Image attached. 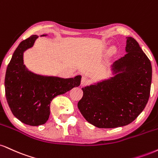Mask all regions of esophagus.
I'll use <instances>...</instances> for the list:
<instances>
[{
  "instance_id": "esophagus-1",
  "label": "esophagus",
  "mask_w": 158,
  "mask_h": 158,
  "mask_svg": "<svg viewBox=\"0 0 158 158\" xmlns=\"http://www.w3.org/2000/svg\"><path fill=\"white\" fill-rule=\"evenodd\" d=\"M90 83V80L88 79V78H87L86 77H83L81 78V85L82 86H85V85H88Z\"/></svg>"
}]
</instances>
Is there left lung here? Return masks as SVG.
<instances>
[{
    "label": "left lung",
    "mask_w": 158,
    "mask_h": 158,
    "mask_svg": "<svg viewBox=\"0 0 158 158\" xmlns=\"http://www.w3.org/2000/svg\"><path fill=\"white\" fill-rule=\"evenodd\" d=\"M127 54L114 62L113 77L82 88L78 108L98 128L132 123L145 108L150 95L152 64L134 38L127 37Z\"/></svg>",
    "instance_id": "1"
}]
</instances>
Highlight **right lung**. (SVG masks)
Returning a JSON list of instances; mask_svg holds the SVG:
<instances>
[{
	"instance_id": "add662e5",
	"label": "right lung",
	"mask_w": 158,
	"mask_h": 158,
	"mask_svg": "<svg viewBox=\"0 0 158 158\" xmlns=\"http://www.w3.org/2000/svg\"><path fill=\"white\" fill-rule=\"evenodd\" d=\"M37 37L32 35L19 44L7 66L4 82L6 97L13 115L30 126L44 124L50 115L53 98L79 87L81 79V76L62 79L28 71L23 64V53L33 46Z\"/></svg>"
}]
</instances>
